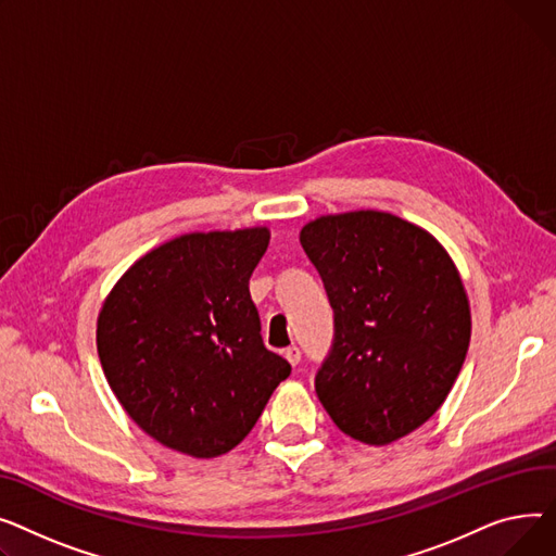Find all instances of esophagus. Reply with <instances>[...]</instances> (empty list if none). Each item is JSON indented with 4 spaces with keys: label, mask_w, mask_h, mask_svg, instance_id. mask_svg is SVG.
I'll return each instance as SVG.
<instances>
[{
    "label": "esophagus",
    "mask_w": 556,
    "mask_h": 556,
    "mask_svg": "<svg viewBox=\"0 0 556 556\" xmlns=\"http://www.w3.org/2000/svg\"><path fill=\"white\" fill-rule=\"evenodd\" d=\"M285 358H287L291 366H299L301 364V350L296 345L285 348Z\"/></svg>",
    "instance_id": "obj_1"
}]
</instances>
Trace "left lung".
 I'll list each match as a JSON object with an SVG mask.
<instances>
[{"mask_svg":"<svg viewBox=\"0 0 556 556\" xmlns=\"http://www.w3.org/2000/svg\"><path fill=\"white\" fill-rule=\"evenodd\" d=\"M301 244L334 312L314 386L337 427L390 444L433 417L465 364L469 301L448 253L379 211L318 217Z\"/></svg>","mask_w":556,"mask_h":556,"instance_id":"left-lung-1","label":"left lung"}]
</instances>
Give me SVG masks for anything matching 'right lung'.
I'll return each instance as SVG.
<instances>
[{"mask_svg": "<svg viewBox=\"0 0 556 556\" xmlns=\"http://www.w3.org/2000/svg\"><path fill=\"white\" fill-rule=\"evenodd\" d=\"M267 228L190 233L127 269L98 316L114 395L156 442L192 458L238 446L291 366L265 348L249 278Z\"/></svg>", "mask_w": 556, "mask_h": 556, "instance_id": "1", "label": "right lung"}]
</instances>
